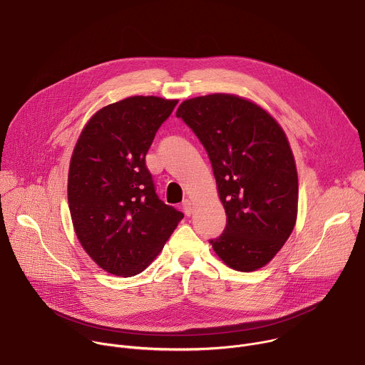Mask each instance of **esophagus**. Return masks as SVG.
<instances>
[{"instance_id":"34e87169","label":"esophagus","mask_w":365,"mask_h":365,"mask_svg":"<svg viewBox=\"0 0 365 365\" xmlns=\"http://www.w3.org/2000/svg\"><path fill=\"white\" fill-rule=\"evenodd\" d=\"M182 210H183V212H185L186 217H190L192 212H193V203H192V200L185 199V200L182 202Z\"/></svg>"}]
</instances>
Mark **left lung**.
Returning a JSON list of instances; mask_svg holds the SVG:
<instances>
[{"label":"left lung","mask_w":365,"mask_h":365,"mask_svg":"<svg viewBox=\"0 0 365 365\" xmlns=\"http://www.w3.org/2000/svg\"><path fill=\"white\" fill-rule=\"evenodd\" d=\"M176 117L205 147L225 207V230L210 240L214 251L238 272L266 266L297 217V172L284 131L257 103L230 93L186 99Z\"/></svg>","instance_id":"left-lung-1"}]
</instances>
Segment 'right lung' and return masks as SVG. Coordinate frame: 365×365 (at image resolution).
<instances>
[{
	"mask_svg": "<svg viewBox=\"0 0 365 365\" xmlns=\"http://www.w3.org/2000/svg\"><path fill=\"white\" fill-rule=\"evenodd\" d=\"M176 99L130 96L99 110L75 145L68 179L73 228L106 272L131 277L160 252L183 214L155 193L145 154Z\"/></svg>",
	"mask_w": 365,
	"mask_h": 365,
	"instance_id": "1",
	"label": "right lung"
}]
</instances>
